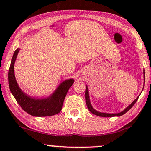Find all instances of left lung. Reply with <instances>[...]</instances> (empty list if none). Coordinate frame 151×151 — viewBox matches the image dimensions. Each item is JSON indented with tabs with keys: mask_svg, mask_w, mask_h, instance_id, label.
Listing matches in <instances>:
<instances>
[{
	"mask_svg": "<svg viewBox=\"0 0 151 151\" xmlns=\"http://www.w3.org/2000/svg\"><path fill=\"white\" fill-rule=\"evenodd\" d=\"M143 73H144V81H145V71H144V69L143 70ZM143 90H144V89H143ZM139 96H140V95H139L138 96H137V97L134 100L133 102H132V103L130 104L128 106L126 107L125 109H124L123 111H121V112L115 113H104V112H100V111H97V110H96L94 107L92 106V104H91V101H90V94H89L88 87H87V85H86V90H85V101H86L87 106V108H88L89 111H90L92 113H93V114L97 115V116L106 117V118H110V117H118V116H121V115H124V113H127V111H129V110L131 109V108L134 105V104L136 103V101H137V99H138Z\"/></svg>",
	"mask_w": 151,
	"mask_h": 151,
	"instance_id": "obj_1",
	"label": "left lung"
}]
</instances>
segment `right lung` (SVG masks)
<instances>
[{"label":"right lung","mask_w":151,"mask_h":151,"mask_svg":"<svg viewBox=\"0 0 151 151\" xmlns=\"http://www.w3.org/2000/svg\"><path fill=\"white\" fill-rule=\"evenodd\" d=\"M19 50L20 48H17L14 52L8 71L9 87L13 96L22 109L33 116H51L59 113L61 111L64 99L69 88L73 84L74 80H64L52 94L47 96L35 97L29 95L19 86L14 75V63Z\"/></svg>","instance_id":"add662e5"}]
</instances>
